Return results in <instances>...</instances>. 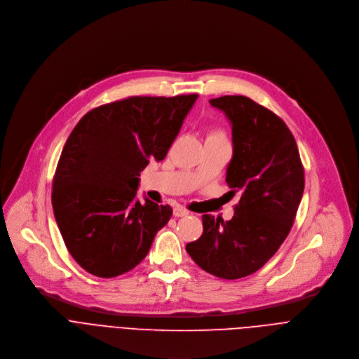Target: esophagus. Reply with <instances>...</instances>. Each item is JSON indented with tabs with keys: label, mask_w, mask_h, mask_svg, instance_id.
Wrapping results in <instances>:
<instances>
[{
	"label": "esophagus",
	"mask_w": 359,
	"mask_h": 359,
	"mask_svg": "<svg viewBox=\"0 0 359 359\" xmlns=\"http://www.w3.org/2000/svg\"><path fill=\"white\" fill-rule=\"evenodd\" d=\"M189 212L184 208V206H175L174 208V217H177V218H181V217H187Z\"/></svg>",
	"instance_id": "1"
}]
</instances>
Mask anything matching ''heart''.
<instances>
[{"mask_svg": "<svg viewBox=\"0 0 359 359\" xmlns=\"http://www.w3.org/2000/svg\"><path fill=\"white\" fill-rule=\"evenodd\" d=\"M208 137H221V138H226L225 137V131L222 128H212V131L209 133Z\"/></svg>", "mask_w": 359, "mask_h": 359, "instance_id": "obj_1", "label": "heart"}]
</instances>
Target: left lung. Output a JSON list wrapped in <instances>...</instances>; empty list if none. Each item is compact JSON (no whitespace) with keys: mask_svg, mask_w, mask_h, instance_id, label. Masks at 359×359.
I'll return each instance as SVG.
<instances>
[{"mask_svg":"<svg viewBox=\"0 0 359 359\" xmlns=\"http://www.w3.org/2000/svg\"><path fill=\"white\" fill-rule=\"evenodd\" d=\"M209 103L232 123L226 182L241 199L231 221L203 215L201 238L185 249L205 271L235 280L263 267L287 238L304 192V167L292 131L271 110L246 96Z\"/></svg>","mask_w":359,"mask_h":359,"instance_id":"obj_1","label":"left lung"}]
</instances>
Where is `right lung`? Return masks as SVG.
I'll use <instances>...</instances> for the list:
<instances>
[{"instance_id": "obj_1", "label": "right lung", "mask_w": 359, "mask_h": 359, "mask_svg": "<svg viewBox=\"0 0 359 359\" xmlns=\"http://www.w3.org/2000/svg\"><path fill=\"white\" fill-rule=\"evenodd\" d=\"M198 95L130 96L86 113L70 133L52 182L55 219L67 252L88 273L134 269L172 215L135 199L150 158H165Z\"/></svg>"}]
</instances>
